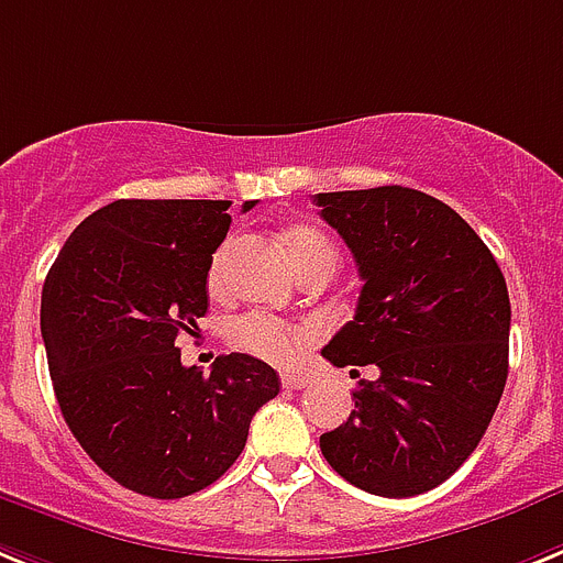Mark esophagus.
Segmentation results:
<instances>
[{"instance_id": "obj_1", "label": "esophagus", "mask_w": 563, "mask_h": 563, "mask_svg": "<svg viewBox=\"0 0 563 563\" xmlns=\"http://www.w3.org/2000/svg\"><path fill=\"white\" fill-rule=\"evenodd\" d=\"M280 384L286 389H306L311 384V375H306V372H283Z\"/></svg>"}]
</instances>
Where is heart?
<instances>
[{
    "label": "heart",
    "instance_id": "b5f03b06",
    "mask_svg": "<svg viewBox=\"0 0 563 563\" xmlns=\"http://www.w3.org/2000/svg\"><path fill=\"white\" fill-rule=\"evenodd\" d=\"M286 254H289L291 266L300 268L311 260H332L338 263V252L334 245L320 234L318 229H291L283 238ZM223 252H217L214 266H211V286L220 280V266H223ZM231 346L240 349L245 354H254L260 361L268 363H289L300 349L309 343V332L297 329V325L283 323V320L263 314V311H249L243 318H238L229 325Z\"/></svg>",
    "mask_w": 563,
    "mask_h": 563
}]
</instances>
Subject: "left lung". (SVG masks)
I'll list each match as a JSON object with an SVG mask.
<instances>
[{
    "label": "left lung",
    "instance_id": "left-lung-1",
    "mask_svg": "<svg viewBox=\"0 0 563 563\" xmlns=\"http://www.w3.org/2000/svg\"><path fill=\"white\" fill-rule=\"evenodd\" d=\"M363 289L323 349L334 366H377L346 423L320 434L340 478L384 498L434 489L475 452L509 372L507 280L446 202L404 186L318 194Z\"/></svg>",
    "mask_w": 563,
    "mask_h": 563
}]
</instances>
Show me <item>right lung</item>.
Wrapping results in <instances>:
<instances>
[{
	"label": "right lung",
	"mask_w": 563,
	"mask_h": 563,
	"mask_svg": "<svg viewBox=\"0 0 563 563\" xmlns=\"http://www.w3.org/2000/svg\"><path fill=\"white\" fill-rule=\"evenodd\" d=\"M229 200H117L74 229L42 289L56 404L88 457L125 489L186 498L240 457L280 377L252 354L183 366L177 338L209 309ZM254 202H243V211Z\"/></svg>",
	"instance_id": "add662e5"
}]
</instances>
